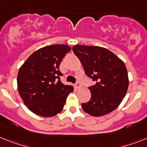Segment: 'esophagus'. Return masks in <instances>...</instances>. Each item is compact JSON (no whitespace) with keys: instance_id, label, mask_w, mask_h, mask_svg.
<instances>
[{"instance_id":"esophagus-1","label":"esophagus","mask_w":147,"mask_h":147,"mask_svg":"<svg viewBox=\"0 0 147 147\" xmlns=\"http://www.w3.org/2000/svg\"><path fill=\"white\" fill-rule=\"evenodd\" d=\"M75 86H76V88H81V83H80V82H78H78H76V84H75Z\"/></svg>"}]
</instances>
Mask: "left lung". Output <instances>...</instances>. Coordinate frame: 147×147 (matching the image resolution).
<instances>
[{"label": "left lung", "mask_w": 147, "mask_h": 147, "mask_svg": "<svg viewBox=\"0 0 147 147\" xmlns=\"http://www.w3.org/2000/svg\"><path fill=\"white\" fill-rule=\"evenodd\" d=\"M85 74L95 82L89 87L91 98L81 107L85 112L100 117L117 108L126 94L129 78L125 63L107 49L76 45L72 48Z\"/></svg>", "instance_id": "obj_1"}]
</instances>
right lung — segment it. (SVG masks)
<instances>
[{"label":"right lung","instance_id":"right-lung-1","mask_svg":"<svg viewBox=\"0 0 147 147\" xmlns=\"http://www.w3.org/2000/svg\"><path fill=\"white\" fill-rule=\"evenodd\" d=\"M71 50L66 45H53L36 51L19 69L18 90L24 105L44 117L57 115L63 108L73 87L60 81V64Z\"/></svg>","mask_w":147,"mask_h":147}]
</instances>
